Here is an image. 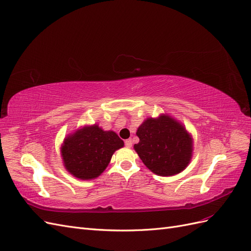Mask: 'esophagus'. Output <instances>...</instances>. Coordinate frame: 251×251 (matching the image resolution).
<instances>
[{"label":"esophagus","mask_w":251,"mask_h":251,"mask_svg":"<svg viewBox=\"0 0 251 251\" xmlns=\"http://www.w3.org/2000/svg\"><path fill=\"white\" fill-rule=\"evenodd\" d=\"M125 144H126V148H131L132 147V139H126L125 141Z\"/></svg>","instance_id":"1"}]
</instances>
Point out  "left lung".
Wrapping results in <instances>:
<instances>
[{"instance_id": "obj_1", "label": "left lung", "mask_w": 251, "mask_h": 251, "mask_svg": "<svg viewBox=\"0 0 251 251\" xmlns=\"http://www.w3.org/2000/svg\"><path fill=\"white\" fill-rule=\"evenodd\" d=\"M139 142L134 149L147 168L158 176L183 171L193 156V138L179 121L162 114L149 117L138 127Z\"/></svg>"}]
</instances>
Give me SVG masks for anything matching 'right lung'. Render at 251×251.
<instances>
[{
  "instance_id": "right-lung-1",
  "label": "right lung",
  "mask_w": 251,
  "mask_h": 251,
  "mask_svg": "<svg viewBox=\"0 0 251 251\" xmlns=\"http://www.w3.org/2000/svg\"><path fill=\"white\" fill-rule=\"evenodd\" d=\"M124 144L115 132L103 131L98 125H93L68 135L60 153L68 172L78 179L91 180L100 176L112 155Z\"/></svg>"
}]
</instances>
